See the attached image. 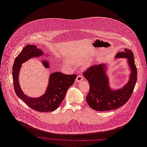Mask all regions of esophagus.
I'll return each mask as SVG.
<instances>
[{"label": "esophagus", "instance_id": "1", "mask_svg": "<svg viewBox=\"0 0 147 147\" xmlns=\"http://www.w3.org/2000/svg\"><path fill=\"white\" fill-rule=\"evenodd\" d=\"M83 80V77L81 75H78L76 79V82L77 83H79V82H81Z\"/></svg>", "mask_w": 147, "mask_h": 147}]
</instances>
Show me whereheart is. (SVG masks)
<instances>
[{
	"label": "heart",
	"instance_id": "b5f03b06",
	"mask_svg": "<svg viewBox=\"0 0 147 147\" xmlns=\"http://www.w3.org/2000/svg\"><path fill=\"white\" fill-rule=\"evenodd\" d=\"M72 61H73V62H74V63H84V64L86 65H88L89 63H85L86 61H87V60L86 59H72Z\"/></svg>",
	"mask_w": 147,
	"mask_h": 147
}]
</instances>
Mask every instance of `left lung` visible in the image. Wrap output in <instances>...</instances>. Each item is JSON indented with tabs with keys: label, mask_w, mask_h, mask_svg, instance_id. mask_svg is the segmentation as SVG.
Segmentation results:
<instances>
[{
	"label": "left lung",
	"mask_w": 147,
	"mask_h": 147,
	"mask_svg": "<svg viewBox=\"0 0 147 147\" xmlns=\"http://www.w3.org/2000/svg\"><path fill=\"white\" fill-rule=\"evenodd\" d=\"M121 58L127 59L131 73L127 83L119 89L114 90L110 86L109 78L107 74L108 64L92 65L84 72L83 76L90 86L86 101L93 110L99 111L114 110L124 105L131 97L137 80L134 54L131 50L124 49L115 56V59Z\"/></svg>",
	"instance_id": "obj_1"
}]
</instances>
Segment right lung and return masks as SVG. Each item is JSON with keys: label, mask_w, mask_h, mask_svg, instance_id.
Segmentation results:
<instances>
[{"label": "right lung", "mask_w": 147, "mask_h": 147, "mask_svg": "<svg viewBox=\"0 0 147 147\" xmlns=\"http://www.w3.org/2000/svg\"><path fill=\"white\" fill-rule=\"evenodd\" d=\"M43 55V51L38 49L36 45H29L25 46L15 59L13 66L12 76L15 91L18 97L36 111L50 112L55 111L60 106L65 97L67 91L73 84L77 76L64 74L60 72L53 73L50 74L48 86L44 94L35 98L28 96L22 90L19 82L22 64L32 58L39 57ZM41 62L45 68L50 69L51 66L47 60H42Z\"/></svg>", "instance_id": "right-lung-1"}]
</instances>
